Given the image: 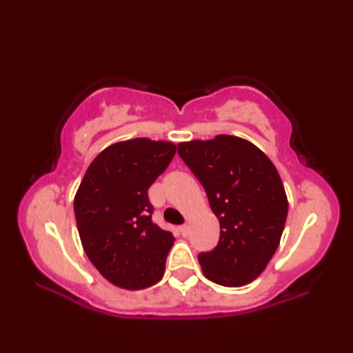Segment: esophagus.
I'll list each match as a JSON object with an SVG mask.
<instances>
[{
  "instance_id": "1",
  "label": "esophagus",
  "mask_w": 353,
  "mask_h": 353,
  "mask_svg": "<svg viewBox=\"0 0 353 353\" xmlns=\"http://www.w3.org/2000/svg\"><path fill=\"white\" fill-rule=\"evenodd\" d=\"M179 229H181V234H182L183 236L188 235V232H190V226H188V224H182V226L179 228Z\"/></svg>"
}]
</instances>
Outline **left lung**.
<instances>
[{
  "label": "left lung",
  "mask_w": 353,
  "mask_h": 353,
  "mask_svg": "<svg viewBox=\"0 0 353 353\" xmlns=\"http://www.w3.org/2000/svg\"><path fill=\"white\" fill-rule=\"evenodd\" d=\"M177 153L203 185L220 221L219 244L199 254L203 274L223 287L256 279L279 245L288 214L273 162L252 142L229 134L181 142Z\"/></svg>",
  "instance_id": "left-lung-1"
}]
</instances>
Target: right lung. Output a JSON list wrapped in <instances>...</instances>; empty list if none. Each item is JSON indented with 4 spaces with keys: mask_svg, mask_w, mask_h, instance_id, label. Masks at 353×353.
<instances>
[{
    "mask_svg": "<svg viewBox=\"0 0 353 353\" xmlns=\"http://www.w3.org/2000/svg\"><path fill=\"white\" fill-rule=\"evenodd\" d=\"M174 154L167 141L117 142L95 157L79 186L74 214L81 245L119 288L144 290L162 279L174 236L153 223L148 188Z\"/></svg>",
    "mask_w": 353,
    "mask_h": 353,
    "instance_id": "1",
    "label": "right lung"
}]
</instances>
